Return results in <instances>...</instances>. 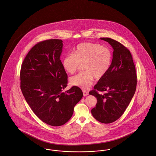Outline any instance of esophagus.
<instances>
[{
  "instance_id": "esophagus-1",
  "label": "esophagus",
  "mask_w": 156,
  "mask_h": 156,
  "mask_svg": "<svg viewBox=\"0 0 156 156\" xmlns=\"http://www.w3.org/2000/svg\"><path fill=\"white\" fill-rule=\"evenodd\" d=\"M83 94H84V96H87L88 94V93L86 91V90H83Z\"/></svg>"
}]
</instances>
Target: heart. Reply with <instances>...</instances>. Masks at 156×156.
Here are the masks:
<instances>
[{
  "label": "heart",
  "instance_id": "obj_1",
  "mask_svg": "<svg viewBox=\"0 0 156 156\" xmlns=\"http://www.w3.org/2000/svg\"><path fill=\"white\" fill-rule=\"evenodd\" d=\"M112 53L109 48L99 44L83 42L76 45L73 54L66 55L63 60V67L69 74L75 73L82 65L83 72L70 78L72 86L87 89L94 78L100 80L109 69Z\"/></svg>",
  "mask_w": 156,
  "mask_h": 156
}]
</instances>
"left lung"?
<instances>
[{
	"label": "left lung",
	"mask_w": 156,
	"mask_h": 156,
	"mask_svg": "<svg viewBox=\"0 0 156 156\" xmlns=\"http://www.w3.org/2000/svg\"><path fill=\"white\" fill-rule=\"evenodd\" d=\"M112 47L113 58L110 68L89 92L97 99L91 114L98 121L108 124L123 114L135 94L137 76L130 51L119 42L109 37H101ZM105 92L102 95L98 91Z\"/></svg>",
	"instance_id": "obj_1"
}]
</instances>
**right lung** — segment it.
<instances>
[{
	"label": "right lung",
	"instance_id": "right-lung-1",
	"mask_svg": "<svg viewBox=\"0 0 156 156\" xmlns=\"http://www.w3.org/2000/svg\"><path fill=\"white\" fill-rule=\"evenodd\" d=\"M62 47L61 39L38 42L26 55L20 70V88L27 103L41 120L52 126L69 121L83 96L76 86L63 92L68 75L60 60Z\"/></svg>",
	"mask_w": 156,
	"mask_h": 156
}]
</instances>
